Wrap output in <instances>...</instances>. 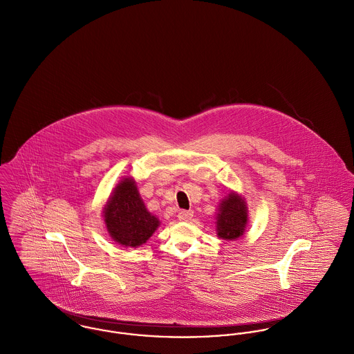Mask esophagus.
Segmentation results:
<instances>
[{
  "label": "esophagus",
  "instance_id": "1",
  "mask_svg": "<svg viewBox=\"0 0 354 354\" xmlns=\"http://www.w3.org/2000/svg\"><path fill=\"white\" fill-rule=\"evenodd\" d=\"M192 217H193V212L192 211H180V212L178 213V218L180 221H189V220H192Z\"/></svg>",
  "mask_w": 354,
  "mask_h": 354
}]
</instances>
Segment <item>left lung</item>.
<instances>
[{"instance_id": "1", "label": "left lung", "mask_w": 354, "mask_h": 354, "mask_svg": "<svg viewBox=\"0 0 354 354\" xmlns=\"http://www.w3.org/2000/svg\"><path fill=\"white\" fill-rule=\"evenodd\" d=\"M216 234L224 241H236L248 227V205L245 197L236 192H230L221 198L216 212Z\"/></svg>"}]
</instances>
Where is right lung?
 <instances>
[{
  "label": "right lung",
  "mask_w": 354,
  "mask_h": 354,
  "mask_svg": "<svg viewBox=\"0 0 354 354\" xmlns=\"http://www.w3.org/2000/svg\"><path fill=\"white\" fill-rule=\"evenodd\" d=\"M109 236L124 248H140L158 228L160 220L145 207L137 182L124 176L111 193L102 211Z\"/></svg>",
  "instance_id": "add662e5"
}]
</instances>
